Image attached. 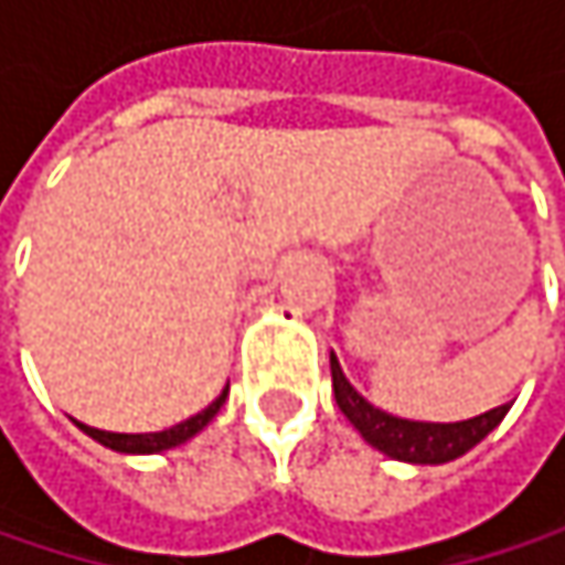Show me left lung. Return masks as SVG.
<instances>
[{"label": "left lung", "instance_id": "1", "mask_svg": "<svg viewBox=\"0 0 565 565\" xmlns=\"http://www.w3.org/2000/svg\"><path fill=\"white\" fill-rule=\"evenodd\" d=\"M330 376H333V395H337V405L340 412L353 422V428L373 445L380 448L383 455L398 458V461H412V465H445V461H455L461 458L465 451H471L478 441H484L498 425L501 418L508 415L510 405H498L478 418H468V422H448V425H438V422H405V418H395L380 412L376 405H370L363 395L356 393L337 356H330Z\"/></svg>", "mask_w": 565, "mask_h": 565}]
</instances>
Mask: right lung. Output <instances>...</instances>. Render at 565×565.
<instances>
[{
  "instance_id": "obj_1",
  "label": "right lung",
  "mask_w": 565,
  "mask_h": 565,
  "mask_svg": "<svg viewBox=\"0 0 565 565\" xmlns=\"http://www.w3.org/2000/svg\"><path fill=\"white\" fill-rule=\"evenodd\" d=\"M225 395L228 390L218 395L209 408H202L199 415H192V418H185V422H179V425H172L167 431H153V435H117V431H100V428H90V425H81L90 438H97L100 445H107V448H114V451H124V455H153V451H167V448H175V445H182V441H189L195 431H202L212 418H215V412L225 405Z\"/></svg>"
}]
</instances>
